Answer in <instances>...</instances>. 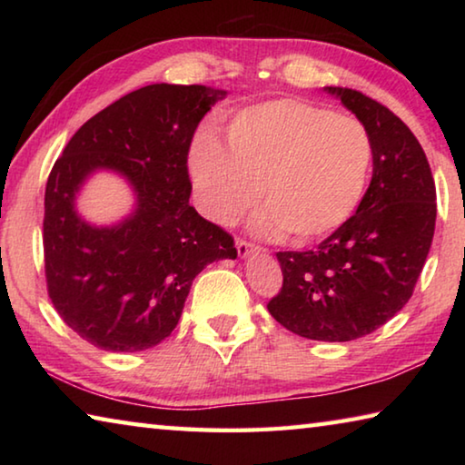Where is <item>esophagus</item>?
Wrapping results in <instances>:
<instances>
[{"label":"esophagus","instance_id":"1","mask_svg":"<svg viewBox=\"0 0 465 465\" xmlns=\"http://www.w3.org/2000/svg\"><path fill=\"white\" fill-rule=\"evenodd\" d=\"M235 248H238L240 258H248V256L252 254V252L258 250L256 246H252V243L246 242V240H238V243H235Z\"/></svg>","mask_w":465,"mask_h":465}]
</instances>
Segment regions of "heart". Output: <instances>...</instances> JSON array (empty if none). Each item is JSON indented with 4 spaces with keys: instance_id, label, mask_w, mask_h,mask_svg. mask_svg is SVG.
I'll use <instances>...</instances> for the list:
<instances>
[{
    "instance_id": "heart-1",
    "label": "heart",
    "mask_w": 465,
    "mask_h": 465,
    "mask_svg": "<svg viewBox=\"0 0 465 465\" xmlns=\"http://www.w3.org/2000/svg\"><path fill=\"white\" fill-rule=\"evenodd\" d=\"M225 145L196 137L191 176L204 213L233 225L264 196L258 233L326 238L349 222L365 193L373 147L363 123L326 106L277 98L240 110Z\"/></svg>"
}]
</instances>
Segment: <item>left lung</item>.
Masks as SVG:
<instances>
[{"mask_svg": "<svg viewBox=\"0 0 465 465\" xmlns=\"http://www.w3.org/2000/svg\"><path fill=\"white\" fill-rule=\"evenodd\" d=\"M357 116L373 147V176L355 215L308 252H279L282 289L271 316L312 341L349 342L404 308L427 261L435 180L419 139L380 102L324 88Z\"/></svg>", "mask_w": 465, "mask_h": 465, "instance_id": "obj_1", "label": "left lung"}]
</instances>
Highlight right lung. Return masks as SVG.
<instances>
[{
    "label": "right lung",
    "instance_id": "right-lung-1",
    "mask_svg": "<svg viewBox=\"0 0 465 465\" xmlns=\"http://www.w3.org/2000/svg\"><path fill=\"white\" fill-rule=\"evenodd\" d=\"M227 90L152 84L100 110L69 139L45 191V272L63 322L110 352H135L172 334L204 266L238 256L222 227L191 207L186 157L194 129ZM110 171L134 209L96 226L76 211L84 183Z\"/></svg>",
    "mask_w": 465,
    "mask_h": 465
}]
</instances>
